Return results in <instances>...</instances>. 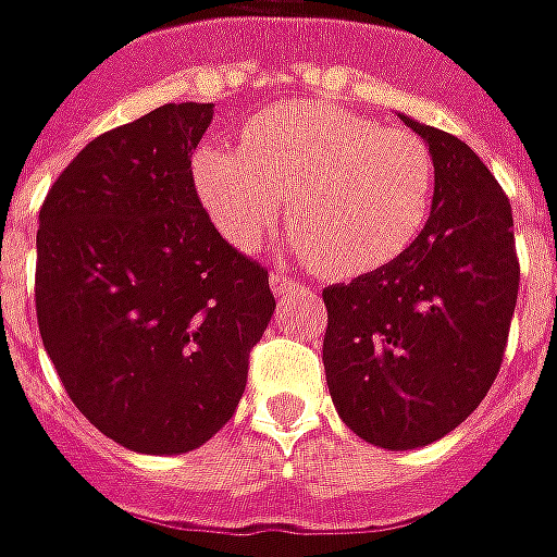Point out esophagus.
<instances>
[{
	"label": "esophagus",
	"instance_id": "34e87169",
	"mask_svg": "<svg viewBox=\"0 0 557 557\" xmlns=\"http://www.w3.org/2000/svg\"><path fill=\"white\" fill-rule=\"evenodd\" d=\"M268 283H271V292H274V295H289V292L298 289V283H295V280H289L286 274H277V271L268 277Z\"/></svg>",
	"mask_w": 557,
	"mask_h": 557
}]
</instances>
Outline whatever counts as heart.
I'll list each match as a JSON object with an SVG mask.
<instances>
[{
    "mask_svg": "<svg viewBox=\"0 0 557 557\" xmlns=\"http://www.w3.org/2000/svg\"><path fill=\"white\" fill-rule=\"evenodd\" d=\"M437 171L428 144L332 102H280L244 123L240 150L205 144L193 189L211 225L252 252L283 213L289 250L332 280L392 265L422 235Z\"/></svg>",
    "mask_w": 557,
    "mask_h": 557,
    "instance_id": "1",
    "label": "heart"
}]
</instances>
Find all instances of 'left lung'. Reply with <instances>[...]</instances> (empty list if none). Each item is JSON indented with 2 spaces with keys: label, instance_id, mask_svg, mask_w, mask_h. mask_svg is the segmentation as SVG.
Wrapping results in <instances>:
<instances>
[{
  "label": "left lung",
  "instance_id": "8db88e82",
  "mask_svg": "<svg viewBox=\"0 0 557 557\" xmlns=\"http://www.w3.org/2000/svg\"><path fill=\"white\" fill-rule=\"evenodd\" d=\"M400 120L437 186L422 235L392 265L322 289L334 407L361 441L416 449L468 419L495 383L519 295L509 198L468 144Z\"/></svg>",
  "mask_w": 557,
  "mask_h": 557
}]
</instances>
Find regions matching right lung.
Segmentation results:
<instances>
[{
    "instance_id": "right-lung-1",
    "label": "right lung",
    "mask_w": 557,
    "mask_h": 557,
    "mask_svg": "<svg viewBox=\"0 0 557 557\" xmlns=\"http://www.w3.org/2000/svg\"><path fill=\"white\" fill-rule=\"evenodd\" d=\"M213 104L104 132L38 213L35 313L75 407L132 453L184 455L232 419L274 317L268 271L211 225L193 150Z\"/></svg>"
}]
</instances>
